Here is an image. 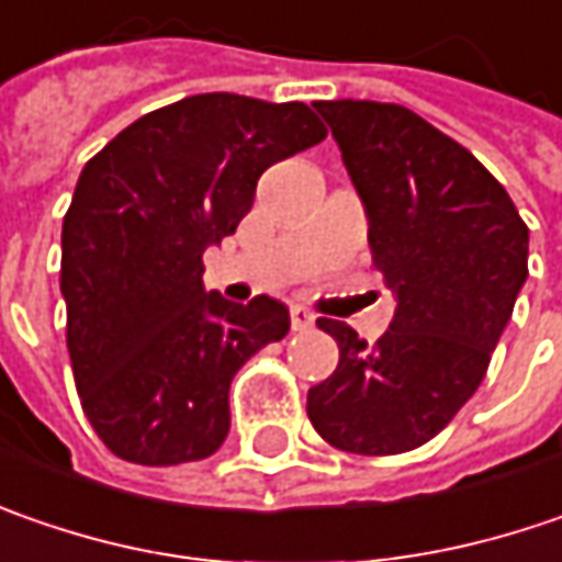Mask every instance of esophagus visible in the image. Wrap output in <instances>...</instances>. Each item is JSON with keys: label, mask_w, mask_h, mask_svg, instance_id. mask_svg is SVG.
Masks as SVG:
<instances>
[{"label": "esophagus", "mask_w": 562, "mask_h": 562, "mask_svg": "<svg viewBox=\"0 0 562 562\" xmlns=\"http://www.w3.org/2000/svg\"><path fill=\"white\" fill-rule=\"evenodd\" d=\"M289 321H292V329H299V333H305V329L314 327V314H311L305 305L289 307Z\"/></svg>", "instance_id": "1"}]
</instances>
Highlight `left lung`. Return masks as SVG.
I'll use <instances>...</instances> for the list:
<instances>
[{
  "label": "left lung",
  "mask_w": 562,
  "mask_h": 562,
  "mask_svg": "<svg viewBox=\"0 0 562 562\" xmlns=\"http://www.w3.org/2000/svg\"><path fill=\"white\" fill-rule=\"evenodd\" d=\"M314 106L364 204L396 314L374 346L317 321L339 364L307 390V418L336 450L396 456L437 437L487 374L528 277V226L506 188L418 112L374 100Z\"/></svg>",
  "instance_id": "left-lung-1"
}]
</instances>
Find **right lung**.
Listing matches in <instances>:
<instances>
[{"label": "right lung", "mask_w": 562, "mask_h": 562, "mask_svg": "<svg viewBox=\"0 0 562 562\" xmlns=\"http://www.w3.org/2000/svg\"><path fill=\"white\" fill-rule=\"evenodd\" d=\"M327 137L305 103L198 93L147 112L87 159L61 223L65 342L87 422L119 459L182 465L229 434L235 371L289 333L257 295L204 292L273 162Z\"/></svg>", "instance_id": "1"}]
</instances>
